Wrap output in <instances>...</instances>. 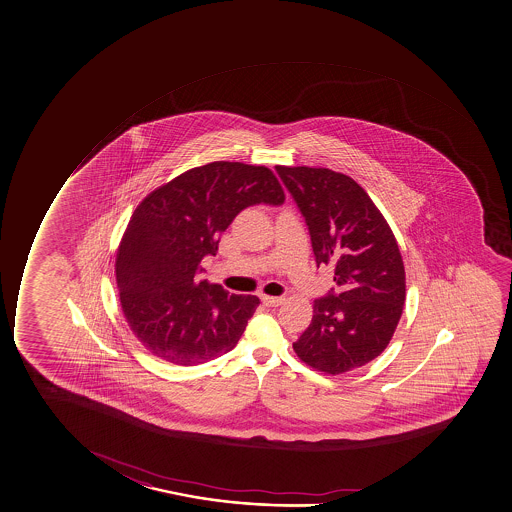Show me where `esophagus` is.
<instances>
[{
	"label": "esophagus",
	"instance_id": "1",
	"mask_svg": "<svg viewBox=\"0 0 512 512\" xmlns=\"http://www.w3.org/2000/svg\"><path fill=\"white\" fill-rule=\"evenodd\" d=\"M262 301L267 306H281L286 301V298L284 296H262Z\"/></svg>",
	"mask_w": 512,
	"mask_h": 512
}]
</instances>
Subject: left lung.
<instances>
[{"label": "left lung", "mask_w": 512, "mask_h": 512, "mask_svg": "<svg viewBox=\"0 0 512 512\" xmlns=\"http://www.w3.org/2000/svg\"><path fill=\"white\" fill-rule=\"evenodd\" d=\"M276 172L305 218L316 265H332L339 286L315 299L294 352L322 373L361 368L385 351L402 316L405 269L395 235L344 173L281 165Z\"/></svg>", "instance_id": "8db88e82"}]
</instances>
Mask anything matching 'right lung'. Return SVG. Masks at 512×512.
<instances>
[{
    "mask_svg": "<svg viewBox=\"0 0 512 512\" xmlns=\"http://www.w3.org/2000/svg\"><path fill=\"white\" fill-rule=\"evenodd\" d=\"M284 202L269 168L213 161L153 190L136 207L115 259L127 325L163 361L197 366L230 352L259 306L252 294H230L197 281L201 260L243 209Z\"/></svg>",
    "mask_w": 512,
    "mask_h": 512,
    "instance_id": "1",
    "label": "right lung"
}]
</instances>
